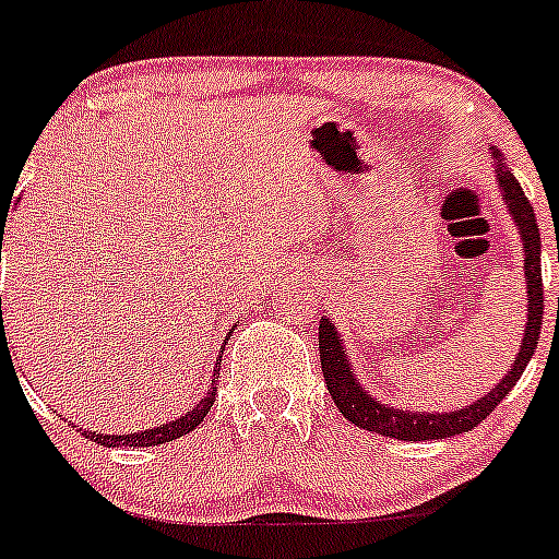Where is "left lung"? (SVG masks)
Segmentation results:
<instances>
[{
  "instance_id": "1",
  "label": "left lung",
  "mask_w": 559,
  "mask_h": 559,
  "mask_svg": "<svg viewBox=\"0 0 559 559\" xmlns=\"http://www.w3.org/2000/svg\"><path fill=\"white\" fill-rule=\"evenodd\" d=\"M493 157L498 159V183L503 189V200H507L509 213H512L514 224L522 234V245H525V282H527V325L522 335L520 354L514 357L512 370L498 381L493 392L479 397L472 405L461 407L455 413H411V411H394V407L381 405L359 386L354 378V370L346 359L344 346H341L338 330L333 322H320V362L322 376H325L328 392L333 397L335 407L344 413L346 421H352L359 429L376 431V435L394 437V440L407 442H424V440H442V437H455L472 431L474 426L490 416L496 405L512 392L514 383L525 373V365L531 362L533 352H536L538 333H542L544 322V282H542V234H538L536 213H533L531 202H527L525 191L518 178L507 170L501 162V154L493 148Z\"/></svg>"
}]
</instances>
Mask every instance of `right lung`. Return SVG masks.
Instances as JSON below:
<instances>
[{
	"label": "right lung",
	"instance_id": "obj_1",
	"mask_svg": "<svg viewBox=\"0 0 559 559\" xmlns=\"http://www.w3.org/2000/svg\"><path fill=\"white\" fill-rule=\"evenodd\" d=\"M2 239H4V224H2ZM2 341H4V346H8V338H4V322H2ZM221 354H224V349H221ZM213 373H215L213 383H210L207 394L200 400V405H197L194 411L186 413V416L176 418V421L159 424V426H154V429H146V431H130V435H95V431H82V435H85L87 440L98 442V445H104V448H152V445H162V442L178 440V437L189 435L194 426H200L202 418L207 416L210 407H213L215 394H218L221 362H215Z\"/></svg>",
	"mask_w": 559,
	"mask_h": 559
}]
</instances>
